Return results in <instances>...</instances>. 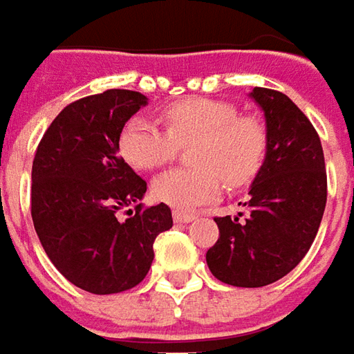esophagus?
Returning a JSON list of instances; mask_svg holds the SVG:
<instances>
[{"label":"esophagus","mask_w":354,"mask_h":354,"mask_svg":"<svg viewBox=\"0 0 354 354\" xmlns=\"http://www.w3.org/2000/svg\"><path fill=\"white\" fill-rule=\"evenodd\" d=\"M172 217H174V223H192L194 218H196V215L194 213H184V211H174L172 213Z\"/></svg>","instance_id":"34e87169"}]
</instances>
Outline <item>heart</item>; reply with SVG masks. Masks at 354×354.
<instances>
[{
    "label": "heart",
    "mask_w": 354,
    "mask_h": 354,
    "mask_svg": "<svg viewBox=\"0 0 354 354\" xmlns=\"http://www.w3.org/2000/svg\"><path fill=\"white\" fill-rule=\"evenodd\" d=\"M165 129L147 118L127 120L118 151L133 168L151 170L174 160L189 147L197 168H174L153 180V196L176 211L215 201L223 180L230 187L248 186L268 155V127L254 114H240L234 102L192 96L162 110Z\"/></svg>",
    "instance_id": "b5f03b06"
}]
</instances>
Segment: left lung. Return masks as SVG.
<instances>
[{"mask_svg": "<svg viewBox=\"0 0 354 354\" xmlns=\"http://www.w3.org/2000/svg\"><path fill=\"white\" fill-rule=\"evenodd\" d=\"M266 114L268 155L244 201V218L215 217L218 240L207 250L211 273L232 287H266L306 256L328 199L318 131L287 95L256 86ZM242 217V213H240Z\"/></svg>", "mask_w": 354, "mask_h": 354, "instance_id": "left-lung-1", "label": "left lung"}]
</instances>
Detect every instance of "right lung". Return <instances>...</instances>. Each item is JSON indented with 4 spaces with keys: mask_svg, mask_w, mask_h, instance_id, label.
<instances>
[{
    "mask_svg": "<svg viewBox=\"0 0 354 354\" xmlns=\"http://www.w3.org/2000/svg\"><path fill=\"white\" fill-rule=\"evenodd\" d=\"M147 104L137 91L110 88L67 104L32 160L30 215L46 256L75 287L114 295L151 269L155 238L172 227L165 203L143 207L147 182L118 155V137ZM137 203L136 213H117Z\"/></svg>",
    "mask_w": 354,
    "mask_h": 354,
    "instance_id": "obj_1",
    "label": "right lung"
}]
</instances>
